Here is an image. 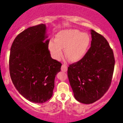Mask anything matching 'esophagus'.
Returning <instances> with one entry per match:
<instances>
[{"instance_id": "1", "label": "esophagus", "mask_w": 123, "mask_h": 123, "mask_svg": "<svg viewBox=\"0 0 123 123\" xmlns=\"http://www.w3.org/2000/svg\"><path fill=\"white\" fill-rule=\"evenodd\" d=\"M61 70H62V71L64 72H66L68 70V67H67V66H66V65H64V64L62 65V66H61Z\"/></svg>"}]
</instances>
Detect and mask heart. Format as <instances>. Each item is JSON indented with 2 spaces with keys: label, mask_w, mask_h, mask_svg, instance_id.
Returning a JSON list of instances; mask_svg holds the SVG:
<instances>
[{
  "label": "heart",
  "mask_w": 123,
  "mask_h": 123,
  "mask_svg": "<svg viewBox=\"0 0 123 123\" xmlns=\"http://www.w3.org/2000/svg\"><path fill=\"white\" fill-rule=\"evenodd\" d=\"M54 41L51 40L48 44V49L53 59L59 60L63 55L62 49H65V55L70 62H76L84 57L90 44V37L87 33L76 29H66L59 32Z\"/></svg>",
  "instance_id": "heart-1"
}]
</instances>
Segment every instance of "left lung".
Segmentation results:
<instances>
[{
	"label": "left lung",
	"mask_w": 123,
	"mask_h": 123,
	"mask_svg": "<svg viewBox=\"0 0 123 123\" xmlns=\"http://www.w3.org/2000/svg\"><path fill=\"white\" fill-rule=\"evenodd\" d=\"M91 47L81 60L70 65L68 76L77 101H98L111 86L115 67L113 52L104 36L91 30Z\"/></svg>",
	"instance_id": "8db88e82"
}]
</instances>
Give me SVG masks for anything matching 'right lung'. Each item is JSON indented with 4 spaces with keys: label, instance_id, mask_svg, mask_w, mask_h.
<instances>
[{
    "label": "right lung",
    "instance_id": "obj_1",
    "mask_svg": "<svg viewBox=\"0 0 123 123\" xmlns=\"http://www.w3.org/2000/svg\"><path fill=\"white\" fill-rule=\"evenodd\" d=\"M45 24L31 26L17 35L12 44L9 70L12 83L21 95L42 104L51 98L55 76L62 64L51 57Z\"/></svg>",
    "mask_w": 123,
    "mask_h": 123
}]
</instances>
